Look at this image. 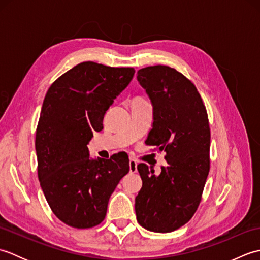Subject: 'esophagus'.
Listing matches in <instances>:
<instances>
[{
	"label": "esophagus",
	"mask_w": 260,
	"mask_h": 260,
	"mask_svg": "<svg viewBox=\"0 0 260 260\" xmlns=\"http://www.w3.org/2000/svg\"><path fill=\"white\" fill-rule=\"evenodd\" d=\"M137 171V163L135 159H129V172L135 173Z\"/></svg>",
	"instance_id": "esophagus-1"
}]
</instances>
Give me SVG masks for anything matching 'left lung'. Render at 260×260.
Masks as SVG:
<instances>
[{
    "mask_svg": "<svg viewBox=\"0 0 260 260\" xmlns=\"http://www.w3.org/2000/svg\"><path fill=\"white\" fill-rule=\"evenodd\" d=\"M154 106L153 127L145 141L165 151L168 167L159 175L137 165L143 181L135 198L137 221L154 233H171L196 213L210 170L208 113L194 84L169 66L137 71Z\"/></svg>",
    "mask_w": 260,
    "mask_h": 260,
    "instance_id": "obj_1",
    "label": "left lung"
}]
</instances>
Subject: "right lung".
I'll return each instance as SVG.
<instances>
[{"label":"right lung","instance_id":"1","mask_svg":"<svg viewBox=\"0 0 260 260\" xmlns=\"http://www.w3.org/2000/svg\"><path fill=\"white\" fill-rule=\"evenodd\" d=\"M134 74L129 67L81 62L46 93L36 132L38 178L52 212L70 227L101 223L110 196L128 173L126 154L90 159L87 144L103 129L105 113Z\"/></svg>","mask_w":260,"mask_h":260}]
</instances>
